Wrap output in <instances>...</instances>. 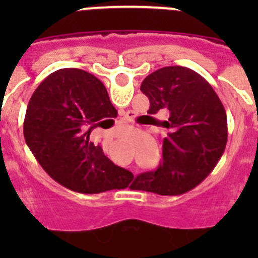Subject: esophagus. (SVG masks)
Listing matches in <instances>:
<instances>
[{
  "label": "esophagus",
  "instance_id": "34e87169",
  "mask_svg": "<svg viewBox=\"0 0 258 258\" xmlns=\"http://www.w3.org/2000/svg\"><path fill=\"white\" fill-rule=\"evenodd\" d=\"M131 115H129V112H126V113H125V115H124V120H125V121H131Z\"/></svg>",
  "mask_w": 258,
  "mask_h": 258
}]
</instances>
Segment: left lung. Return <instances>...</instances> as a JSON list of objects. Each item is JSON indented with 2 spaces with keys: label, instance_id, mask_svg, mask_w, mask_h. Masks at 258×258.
<instances>
[{
  "label": "left lung",
  "instance_id": "left-lung-1",
  "mask_svg": "<svg viewBox=\"0 0 258 258\" xmlns=\"http://www.w3.org/2000/svg\"><path fill=\"white\" fill-rule=\"evenodd\" d=\"M141 90L150 99L147 113L169 111L164 121L163 161L156 170L141 173L133 190L179 195L207 178L217 165L227 142L226 111L209 83L181 66L155 71Z\"/></svg>",
  "mask_w": 258,
  "mask_h": 258
}]
</instances>
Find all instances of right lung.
Listing matches in <instances>:
<instances>
[{"label": "right lung", "mask_w": 258, "mask_h": 258, "mask_svg": "<svg viewBox=\"0 0 258 258\" xmlns=\"http://www.w3.org/2000/svg\"><path fill=\"white\" fill-rule=\"evenodd\" d=\"M115 107L101 80L79 68L50 74L27 106L24 140L54 181L81 194L129 186L133 173L117 166L89 141L93 127ZM116 109V108H115Z\"/></svg>", "instance_id": "right-lung-1"}]
</instances>
